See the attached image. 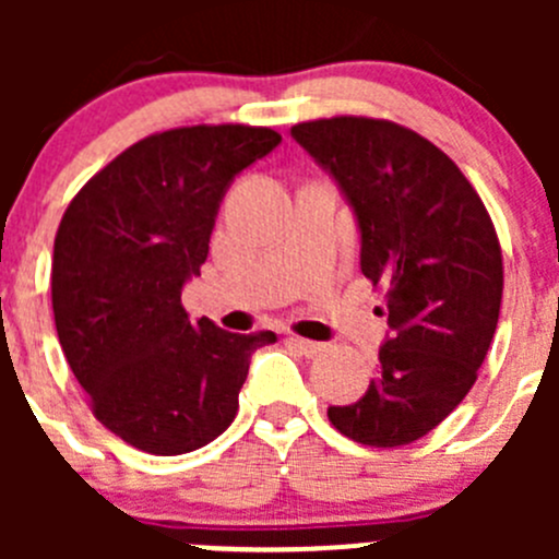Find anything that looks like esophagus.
<instances>
[{"mask_svg":"<svg viewBox=\"0 0 559 559\" xmlns=\"http://www.w3.org/2000/svg\"><path fill=\"white\" fill-rule=\"evenodd\" d=\"M289 343L297 348L300 354H306V357H316V354L324 352V343H316V341H306V337H297V335H289Z\"/></svg>","mask_w":559,"mask_h":559,"instance_id":"esophagus-1","label":"esophagus"}]
</instances>
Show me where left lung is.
I'll list each match as a JSON object with an SVG mask.
<instances>
[{"mask_svg": "<svg viewBox=\"0 0 559 559\" xmlns=\"http://www.w3.org/2000/svg\"><path fill=\"white\" fill-rule=\"evenodd\" d=\"M292 138L341 189L359 267L384 289L386 337L368 392L326 416L365 447H405L462 403L498 330L503 257L460 167L421 134L376 118H321Z\"/></svg>", "mask_w": 559, "mask_h": 559, "instance_id": "1", "label": "left lung"}]
</instances>
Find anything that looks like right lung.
<instances>
[{
	"label": "right lung",
	"instance_id": "right-lung-1",
	"mask_svg": "<svg viewBox=\"0 0 559 559\" xmlns=\"http://www.w3.org/2000/svg\"><path fill=\"white\" fill-rule=\"evenodd\" d=\"M281 134L264 127H183L151 134L78 191L53 243L61 352L94 416L148 454L216 441L238 414L251 354L273 332L238 335L194 321L180 292L200 275L233 180Z\"/></svg>",
	"mask_w": 559,
	"mask_h": 559
}]
</instances>
